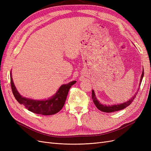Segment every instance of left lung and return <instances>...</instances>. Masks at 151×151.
Instances as JSON below:
<instances>
[{"label": "left lung", "instance_id": "obj_1", "mask_svg": "<svg viewBox=\"0 0 151 151\" xmlns=\"http://www.w3.org/2000/svg\"><path fill=\"white\" fill-rule=\"evenodd\" d=\"M144 70L142 71V75H141V78H140V85L142 83V78L144 77ZM139 89V88L138 89V90ZM137 92L135 94H137ZM135 96L134 95L133 97H132L130 99H129V101L125 102V103H123L122 104H113V105H106V104H103L101 103H100L98 100L97 99L96 97V95L94 93V91L93 90L92 91V99H93V101L95 104V106H96V108L99 109L100 111H103V112H106V113H111V112H114V111H119L121 110V109H124L125 108H127L128 106H129V105L132 103V102L134 101V99L135 98Z\"/></svg>", "mask_w": 151, "mask_h": 151}]
</instances>
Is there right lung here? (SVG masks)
Instances as JSON below:
<instances>
[{
	"instance_id": "right-lung-1",
	"label": "right lung",
	"mask_w": 151,
	"mask_h": 151,
	"mask_svg": "<svg viewBox=\"0 0 151 151\" xmlns=\"http://www.w3.org/2000/svg\"><path fill=\"white\" fill-rule=\"evenodd\" d=\"M10 76L12 91L17 101L23 104L29 111L43 115H52L60 111L64 106L70 87L76 83V81H74L68 84L62 85L57 92L48 99L35 100L22 96L14 84L11 72Z\"/></svg>"
}]
</instances>
